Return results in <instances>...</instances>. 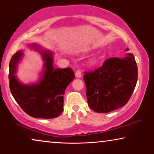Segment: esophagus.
Returning a JSON list of instances; mask_svg holds the SVG:
<instances>
[{"label": "esophagus", "mask_w": 154, "mask_h": 154, "mask_svg": "<svg viewBox=\"0 0 154 154\" xmlns=\"http://www.w3.org/2000/svg\"><path fill=\"white\" fill-rule=\"evenodd\" d=\"M75 77L78 78V79H79V78H81V75H82L81 72L79 70L76 71H75Z\"/></svg>", "instance_id": "34e87169"}]
</instances>
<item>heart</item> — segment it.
<instances>
[{
    "instance_id": "heart-1",
    "label": "heart",
    "mask_w": 154,
    "mask_h": 154,
    "mask_svg": "<svg viewBox=\"0 0 154 154\" xmlns=\"http://www.w3.org/2000/svg\"><path fill=\"white\" fill-rule=\"evenodd\" d=\"M97 62V57H92L91 60H90V63L92 65L96 64Z\"/></svg>"
}]
</instances>
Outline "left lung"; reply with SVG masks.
<instances>
[{"label": "left lung", "mask_w": 154, "mask_h": 154, "mask_svg": "<svg viewBox=\"0 0 154 154\" xmlns=\"http://www.w3.org/2000/svg\"><path fill=\"white\" fill-rule=\"evenodd\" d=\"M126 48L125 51H128ZM138 70L134 55L128 53L123 58L106 60L102 66L85 72L88 104L97 113H109L127 104L134 88Z\"/></svg>", "instance_id": "left-lung-1"}]
</instances>
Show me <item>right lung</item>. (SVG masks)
Wrapping results in <instances>:
<instances>
[{
	"mask_svg": "<svg viewBox=\"0 0 154 154\" xmlns=\"http://www.w3.org/2000/svg\"><path fill=\"white\" fill-rule=\"evenodd\" d=\"M27 47L38 52L44 62L41 77L36 83L24 84L16 75L18 64L24 57L20 50L12 57L9 65L10 89L17 104L33 118L50 119L58 117L64 111V94L75 75L71 68H54L53 54L37 43Z\"/></svg>",
	"mask_w": 154,
	"mask_h": 154,
	"instance_id": "obj_1",
	"label": "right lung"
}]
</instances>
